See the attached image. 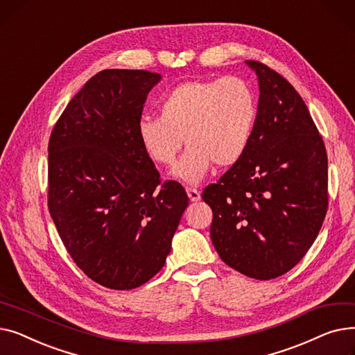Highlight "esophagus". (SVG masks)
Here are the masks:
<instances>
[{"mask_svg":"<svg viewBox=\"0 0 355 355\" xmlns=\"http://www.w3.org/2000/svg\"><path fill=\"white\" fill-rule=\"evenodd\" d=\"M187 194H189V198H190L191 201H198V200L201 198L200 191H197L196 189H191V187L187 189Z\"/></svg>","mask_w":355,"mask_h":355,"instance_id":"34e87169","label":"esophagus"}]
</instances>
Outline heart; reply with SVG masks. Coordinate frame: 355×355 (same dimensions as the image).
Instances as JSON below:
<instances>
[{"label": "heart", "mask_w": 355, "mask_h": 355, "mask_svg": "<svg viewBox=\"0 0 355 355\" xmlns=\"http://www.w3.org/2000/svg\"><path fill=\"white\" fill-rule=\"evenodd\" d=\"M256 116V93L245 79L190 80L166 92L159 116H142L137 132L149 158L162 165L175 162L185 141L189 148L173 175L197 184L213 162L230 166L245 155Z\"/></svg>", "instance_id": "b5f03b06"}]
</instances>
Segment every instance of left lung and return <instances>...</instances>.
Listing matches in <instances>:
<instances>
[{"instance_id": "obj_1", "label": "left lung", "mask_w": 355, "mask_h": 355, "mask_svg": "<svg viewBox=\"0 0 355 355\" xmlns=\"http://www.w3.org/2000/svg\"><path fill=\"white\" fill-rule=\"evenodd\" d=\"M257 74L252 141L202 200L213 210L210 236L223 262L260 281L289 272L318 236L328 209V158L300 93L266 64Z\"/></svg>"}]
</instances>
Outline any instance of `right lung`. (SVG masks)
Returning a JSON list of instances; mask_svg holds the SVG:
<instances>
[{"instance_id":"right-lung-1","label":"right lung","mask_w":355,"mask_h":355,"mask_svg":"<svg viewBox=\"0 0 355 355\" xmlns=\"http://www.w3.org/2000/svg\"><path fill=\"white\" fill-rule=\"evenodd\" d=\"M161 74L102 70L76 93L49 141V211L71 259L96 284L134 289L164 266L189 197L161 182L137 125Z\"/></svg>"}]
</instances>
